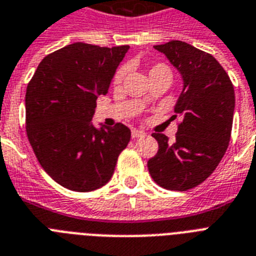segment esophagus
Masks as SVG:
<instances>
[{
  "instance_id": "obj_1",
  "label": "esophagus",
  "mask_w": 256,
  "mask_h": 256,
  "mask_svg": "<svg viewBox=\"0 0 256 256\" xmlns=\"http://www.w3.org/2000/svg\"><path fill=\"white\" fill-rule=\"evenodd\" d=\"M144 135V132L142 130H138V128H134L132 132V138H139V136H143Z\"/></svg>"
}]
</instances>
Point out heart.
<instances>
[{"label": "heart", "instance_id": "b5f03b06", "mask_svg": "<svg viewBox=\"0 0 256 256\" xmlns=\"http://www.w3.org/2000/svg\"><path fill=\"white\" fill-rule=\"evenodd\" d=\"M159 70H167V72H170L167 67H164V66H162V64H158V66H154V67L150 70V74L159 72ZM124 70H118L117 74H116V78H114V81H116V82H120V81L122 80V78H124Z\"/></svg>", "mask_w": 256, "mask_h": 256}]
</instances>
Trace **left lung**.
<instances>
[{
  "label": "left lung",
  "instance_id": "8db88e82",
  "mask_svg": "<svg viewBox=\"0 0 256 256\" xmlns=\"http://www.w3.org/2000/svg\"><path fill=\"white\" fill-rule=\"evenodd\" d=\"M182 76L175 105L182 118L174 143L154 132L158 154L147 163L154 182L170 190H186L212 175L229 146L236 108L234 86L221 64L182 40L154 46ZM174 116V117H176Z\"/></svg>",
  "mask_w": 256,
  "mask_h": 256
}]
</instances>
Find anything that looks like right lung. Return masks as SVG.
I'll return each mask as SVG.
<instances>
[{
    "label": "right lung",
    "instance_id": "1",
    "mask_svg": "<svg viewBox=\"0 0 256 256\" xmlns=\"http://www.w3.org/2000/svg\"><path fill=\"white\" fill-rule=\"evenodd\" d=\"M128 46L72 43L39 63L26 90V132L39 163L64 188L90 192L113 176L132 132L96 128V101L109 90Z\"/></svg>",
    "mask_w": 256,
    "mask_h": 256
}]
</instances>
